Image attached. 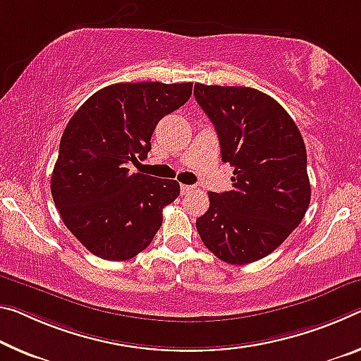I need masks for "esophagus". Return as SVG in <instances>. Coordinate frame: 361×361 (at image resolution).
<instances>
[{"mask_svg":"<svg viewBox=\"0 0 361 361\" xmlns=\"http://www.w3.org/2000/svg\"><path fill=\"white\" fill-rule=\"evenodd\" d=\"M194 191V186L191 185H181V194H190Z\"/></svg>","mask_w":361,"mask_h":361,"instance_id":"esophagus-1","label":"esophagus"}]
</instances>
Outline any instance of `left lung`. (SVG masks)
I'll use <instances>...</instances> for the list:
<instances>
[{"label":"left lung","instance_id":"8db88e82","mask_svg":"<svg viewBox=\"0 0 361 361\" xmlns=\"http://www.w3.org/2000/svg\"><path fill=\"white\" fill-rule=\"evenodd\" d=\"M194 96L215 125L221 160L234 169L231 191L209 192L199 236L231 265L260 260L299 226L310 204L304 140L283 106L255 88L196 83Z\"/></svg>","mask_w":361,"mask_h":361}]
</instances>
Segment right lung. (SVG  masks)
Returning a JSON list of instances; mask_svg holds the SVG:
<instances>
[{"instance_id":"add662e5","label":"right lung","mask_w":361,"mask_h":361,"mask_svg":"<svg viewBox=\"0 0 361 361\" xmlns=\"http://www.w3.org/2000/svg\"><path fill=\"white\" fill-rule=\"evenodd\" d=\"M192 83H116L88 98L62 133L51 194L73 236L104 260H130L152 243L180 183L130 173L159 120L190 99Z\"/></svg>"}]
</instances>
